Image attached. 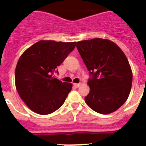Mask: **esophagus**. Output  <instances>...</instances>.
I'll use <instances>...</instances> for the list:
<instances>
[{
    "instance_id": "34e87169",
    "label": "esophagus",
    "mask_w": 146,
    "mask_h": 146,
    "mask_svg": "<svg viewBox=\"0 0 146 146\" xmlns=\"http://www.w3.org/2000/svg\"><path fill=\"white\" fill-rule=\"evenodd\" d=\"M73 85H74V87H76V88H79L80 86H81V83H73Z\"/></svg>"
}]
</instances>
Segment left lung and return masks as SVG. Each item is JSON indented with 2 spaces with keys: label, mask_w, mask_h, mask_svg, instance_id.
I'll return each instance as SVG.
<instances>
[{
  "label": "left lung",
  "mask_w": 146,
  "mask_h": 146,
  "mask_svg": "<svg viewBox=\"0 0 146 146\" xmlns=\"http://www.w3.org/2000/svg\"><path fill=\"white\" fill-rule=\"evenodd\" d=\"M91 77L85 101L93 110L110 114L121 108L130 94L132 72L125 54L110 40L96 38L77 42Z\"/></svg>",
  "instance_id": "1"
}]
</instances>
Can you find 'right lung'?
Here are the masks:
<instances>
[{
    "mask_svg": "<svg viewBox=\"0 0 146 146\" xmlns=\"http://www.w3.org/2000/svg\"><path fill=\"white\" fill-rule=\"evenodd\" d=\"M75 45L76 42L41 40L22 54L15 69V86L32 111L47 115L63 105L72 84L54 78L53 74Z\"/></svg>",
    "mask_w": 146,
    "mask_h": 146,
    "instance_id": "add662e5",
    "label": "right lung"
}]
</instances>
